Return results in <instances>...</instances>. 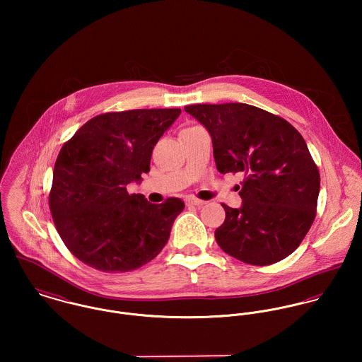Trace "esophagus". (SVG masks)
<instances>
[{"instance_id":"1","label":"esophagus","mask_w":362,"mask_h":362,"mask_svg":"<svg viewBox=\"0 0 362 362\" xmlns=\"http://www.w3.org/2000/svg\"><path fill=\"white\" fill-rule=\"evenodd\" d=\"M185 202H187V205H188V206L198 207L204 206V205L206 204L205 201H201V199H197V198H188Z\"/></svg>"}]
</instances>
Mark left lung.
Masks as SVG:
<instances>
[{
	"label": "left lung",
	"mask_w": 362,
	"mask_h": 362,
	"mask_svg": "<svg viewBox=\"0 0 362 362\" xmlns=\"http://www.w3.org/2000/svg\"><path fill=\"white\" fill-rule=\"evenodd\" d=\"M185 111L209 131L217 170L244 174L243 206L221 204L226 220L214 231L218 247L255 266L287 258L310 231L320 188L301 134L250 104H192Z\"/></svg>",
	"instance_id": "obj_1"
}]
</instances>
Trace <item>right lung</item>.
I'll return each mask as SVG.
<instances>
[{
	"label": "right lung",
	"mask_w": 362,
	"mask_h": 362,
	"mask_svg": "<svg viewBox=\"0 0 362 362\" xmlns=\"http://www.w3.org/2000/svg\"><path fill=\"white\" fill-rule=\"evenodd\" d=\"M180 108L105 112L82 125L61 148L49 198L65 247L107 273L135 270L164 248L184 202L153 205L127 185L149 173L153 148Z\"/></svg>",
	"instance_id": "obj_1"
}]
</instances>
